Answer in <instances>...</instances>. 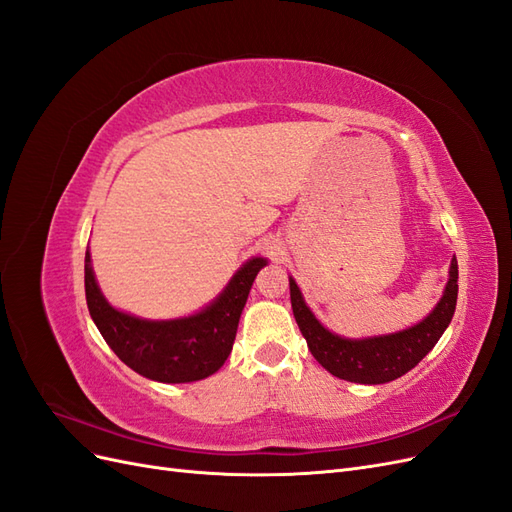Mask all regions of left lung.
<instances>
[{"label":"left lung","instance_id":"1","mask_svg":"<svg viewBox=\"0 0 512 512\" xmlns=\"http://www.w3.org/2000/svg\"><path fill=\"white\" fill-rule=\"evenodd\" d=\"M457 260L453 258L448 271V284L440 303L433 312L414 327L367 339H346L324 329L303 301L297 282L290 277L292 314L305 337L307 348L314 359L329 374L359 384H384L397 380L412 367L421 363L423 356L438 344V339L453 320L457 305Z\"/></svg>","mask_w":512,"mask_h":512}]
</instances>
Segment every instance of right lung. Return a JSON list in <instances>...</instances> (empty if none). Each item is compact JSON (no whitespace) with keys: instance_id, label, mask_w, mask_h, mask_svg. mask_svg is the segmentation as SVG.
<instances>
[{"instance_id":"obj_1","label":"right lung","mask_w":512,"mask_h":512,"mask_svg":"<svg viewBox=\"0 0 512 512\" xmlns=\"http://www.w3.org/2000/svg\"><path fill=\"white\" fill-rule=\"evenodd\" d=\"M265 265V258L247 260L203 312L177 320H143L119 312L104 299L87 250V307L104 342L136 374L166 384L196 382L215 374L228 359L247 294Z\"/></svg>"}]
</instances>
